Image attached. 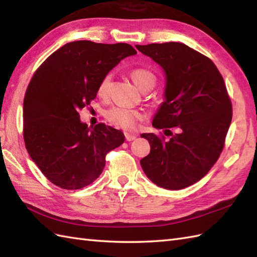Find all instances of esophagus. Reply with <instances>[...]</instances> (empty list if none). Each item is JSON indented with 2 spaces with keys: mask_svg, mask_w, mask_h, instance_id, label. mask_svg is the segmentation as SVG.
I'll return each mask as SVG.
<instances>
[{
  "mask_svg": "<svg viewBox=\"0 0 257 257\" xmlns=\"http://www.w3.org/2000/svg\"><path fill=\"white\" fill-rule=\"evenodd\" d=\"M124 138H126L127 141H133L136 139V136L135 135H131V134H124Z\"/></svg>",
  "mask_w": 257,
  "mask_h": 257,
  "instance_id": "obj_1",
  "label": "esophagus"
}]
</instances>
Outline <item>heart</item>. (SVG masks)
I'll return each mask as SVG.
<instances>
[{"instance_id":"b5f03b06","label":"heart","mask_w":257,"mask_h":257,"mask_svg":"<svg viewBox=\"0 0 257 257\" xmlns=\"http://www.w3.org/2000/svg\"><path fill=\"white\" fill-rule=\"evenodd\" d=\"M130 76L140 91L145 93L151 91L158 82L157 74L152 70L146 68L133 70L130 72ZM111 84L112 73L108 72L101 77L98 83L97 94L100 97L106 98L108 96L111 89ZM104 117L112 126L126 131H134L137 128L138 122L145 119V115L141 111L120 108V107H111V108L105 110Z\"/></svg>"}]
</instances>
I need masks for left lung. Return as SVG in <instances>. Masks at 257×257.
Masks as SVG:
<instances>
[{
  "label": "left lung",
  "instance_id": "obj_1",
  "mask_svg": "<svg viewBox=\"0 0 257 257\" xmlns=\"http://www.w3.org/2000/svg\"><path fill=\"white\" fill-rule=\"evenodd\" d=\"M165 71V101L154 117L161 135L143 134L151 150L140 161L158 186L183 189L201 180L221 154L232 120L225 83L209 58L181 43L136 45Z\"/></svg>",
  "mask_w": 257,
  "mask_h": 257
}]
</instances>
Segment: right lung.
Listing matches in <instances>:
<instances>
[{"mask_svg":"<svg viewBox=\"0 0 257 257\" xmlns=\"http://www.w3.org/2000/svg\"><path fill=\"white\" fill-rule=\"evenodd\" d=\"M136 53L128 44L72 41L35 71L24 97V141L38 169L58 187L92 184L105 168L107 153L123 143L121 131L103 122L87 128L80 111L96 97L101 77Z\"/></svg>","mask_w":257,"mask_h":257,"instance_id":"1","label":"right lung"}]
</instances>
